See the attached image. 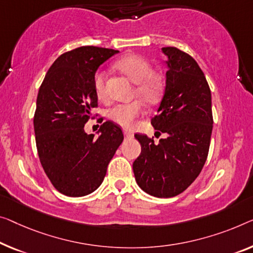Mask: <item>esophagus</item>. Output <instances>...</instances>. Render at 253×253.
Listing matches in <instances>:
<instances>
[{
	"mask_svg": "<svg viewBox=\"0 0 253 253\" xmlns=\"http://www.w3.org/2000/svg\"><path fill=\"white\" fill-rule=\"evenodd\" d=\"M124 135H125V137H127V138H131L134 136V134L127 129H124Z\"/></svg>",
	"mask_w": 253,
	"mask_h": 253,
	"instance_id": "34e87169",
	"label": "esophagus"
}]
</instances>
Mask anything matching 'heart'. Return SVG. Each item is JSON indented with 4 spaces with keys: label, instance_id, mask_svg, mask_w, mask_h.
Instances as JSON below:
<instances>
[{
    "label": "heart",
    "instance_id": "b5f03b06",
    "mask_svg": "<svg viewBox=\"0 0 253 253\" xmlns=\"http://www.w3.org/2000/svg\"><path fill=\"white\" fill-rule=\"evenodd\" d=\"M115 66L120 73L136 84L135 96H138L148 104H154L160 100L164 90V79L161 75L154 73L152 66L144 58L137 54H128L120 58ZM105 79L107 75L103 70H97L94 74V88L100 99L105 96ZM142 101L135 100L129 103L115 105L109 110V118L120 126L131 127L143 111Z\"/></svg>",
    "mask_w": 253,
    "mask_h": 253
}]
</instances>
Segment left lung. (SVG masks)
Returning <instances> with one entry per match:
<instances>
[{"label": "left lung", "mask_w": 253, "mask_h": 253, "mask_svg": "<svg viewBox=\"0 0 253 253\" xmlns=\"http://www.w3.org/2000/svg\"><path fill=\"white\" fill-rule=\"evenodd\" d=\"M167 55L166 88L151 124L168 137L135 134L141 154L133 164L138 186L157 198L176 197L201 172L212 131L211 92L205 74L190 54L174 46L163 47Z\"/></svg>", "instance_id": "obj_1"}]
</instances>
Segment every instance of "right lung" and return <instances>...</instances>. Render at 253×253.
I'll return each instance as SVG.
<instances>
[{
    "mask_svg": "<svg viewBox=\"0 0 253 253\" xmlns=\"http://www.w3.org/2000/svg\"><path fill=\"white\" fill-rule=\"evenodd\" d=\"M118 52L97 46L68 51L50 67L40 87L34 115L37 152L52 185L67 197H84L101 185L124 139L122 128L110 120L101 125L97 137L84 129L97 108L94 74Z\"/></svg>",
    "mask_w": 253,
    "mask_h": 253,
    "instance_id": "add662e5",
    "label": "right lung"
}]
</instances>
